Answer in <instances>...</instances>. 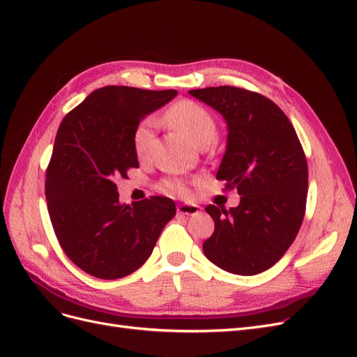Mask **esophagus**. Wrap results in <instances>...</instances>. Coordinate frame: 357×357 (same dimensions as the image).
<instances>
[{
    "label": "esophagus",
    "instance_id": "34e87169",
    "mask_svg": "<svg viewBox=\"0 0 357 357\" xmlns=\"http://www.w3.org/2000/svg\"><path fill=\"white\" fill-rule=\"evenodd\" d=\"M177 211L180 214H186V215H192V214H197L199 211V207L195 204H180L177 207Z\"/></svg>",
    "mask_w": 357,
    "mask_h": 357
}]
</instances>
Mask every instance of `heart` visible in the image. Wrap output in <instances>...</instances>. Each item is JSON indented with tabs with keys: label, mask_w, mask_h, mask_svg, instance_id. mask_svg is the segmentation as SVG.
I'll use <instances>...</instances> for the list:
<instances>
[{
	"label": "heart",
	"mask_w": 357,
	"mask_h": 357,
	"mask_svg": "<svg viewBox=\"0 0 357 357\" xmlns=\"http://www.w3.org/2000/svg\"><path fill=\"white\" fill-rule=\"evenodd\" d=\"M165 119L198 147H208L218 138L219 129L214 116L195 101L181 100L172 104L165 113ZM155 128L156 121L153 117H146L137 125L134 131V150L137 156L144 158L150 153L153 146ZM160 190L169 197H190L188 181L180 177H171L162 181Z\"/></svg>",
	"instance_id": "obj_1"
}]
</instances>
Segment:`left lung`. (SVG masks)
Returning <instances> with one entry per match:
<instances>
[{
  "label": "left lung",
  "mask_w": 357,
  "mask_h": 357,
  "mask_svg": "<svg viewBox=\"0 0 357 357\" xmlns=\"http://www.w3.org/2000/svg\"><path fill=\"white\" fill-rule=\"evenodd\" d=\"M228 123L218 180L236 189L240 205L205 207L214 232L204 255L225 271L255 275L277 264L304 220L308 165L294 125L266 96L235 86L189 91Z\"/></svg>",
  "instance_id": "8db88e82"
}]
</instances>
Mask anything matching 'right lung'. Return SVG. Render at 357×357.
I'll return each instance as SVG.
<instances>
[{
  "label": "right lung",
  "mask_w": 357,
  "mask_h": 357,
  "mask_svg": "<svg viewBox=\"0 0 357 357\" xmlns=\"http://www.w3.org/2000/svg\"><path fill=\"white\" fill-rule=\"evenodd\" d=\"M176 95L104 86L62 119L46 169L47 210L62 250L84 273L104 280L132 274L176 215L165 197L122 205L114 183L138 168L139 121Z\"/></svg>",
  "instance_id": "add662e5"
}]
</instances>
